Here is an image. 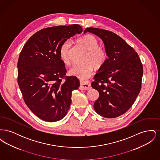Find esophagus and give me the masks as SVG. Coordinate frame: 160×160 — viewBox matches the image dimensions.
<instances>
[{
    "label": "esophagus",
    "mask_w": 160,
    "mask_h": 160,
    "mask_svg": "<svg viewBox=\"0 0 160 160\" xmlns=\"http://www.w3.org/2000/svg\"><path fill=\"white\" fill-rule=\"evenodd\" d=\"M80 90H86L88 91L91 89V84L89 82H80V86L79 88Z\"/></svg>",
    "instance_id": "1"
}]
</instances>
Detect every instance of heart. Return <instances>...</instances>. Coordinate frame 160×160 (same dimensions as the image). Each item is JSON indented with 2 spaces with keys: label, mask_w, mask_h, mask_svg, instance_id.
<instances>
[{
  "label": "heart",
  "mask_w": 160,
  "mask_h": 160,
  "mask_svg": "<svg viewBox=\"0 0 160 160\" xmlns=\"http://www.w3.org/2000/svg\"><path fill=\"white\" fill-rule=\"evenodd\" d=\"M77 42L88 51L85 58L86 63L83 65H74L69 70L68 74L84 81L92 75L93 67L99 69L103 66L106 62L107 54L104 49L99 47V42L93 35H86L78 38ZM71 47V41L67 40L63 42L60 47V58L65 65H69L70 63L69 54Z\"/></svg>",
  "instance_id": "obj_1"
}]
</instances>
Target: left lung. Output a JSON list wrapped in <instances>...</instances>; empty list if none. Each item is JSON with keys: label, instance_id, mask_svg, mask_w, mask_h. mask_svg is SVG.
I'll return each instance as SVG.
<instances>
[{"label": "left lung", "instance_id": "8db88e82", "mask_svg": "<svg viewBox=\"0 0 160 160\" xmlns=\"http://www.w3.org/2000/svg\"><path fill=\"white\" fill-rule=\"evenodd\" d=\"M86 32L102 39L108 58L91 84L99 95L94 110L104 118L118 117L132 106L140 91L142 64L134 48L113 32L95 28H86Z\"/></svg>", "mask_w": 160, "mask_h": 160}]
</instances>
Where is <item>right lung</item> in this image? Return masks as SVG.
Wrapping results in <instances>:
<instances>
[{
	"mask_svg": "<svg viewBox=\"0 0 160 160\" xmlns=\"http://www.w3.org/2000/svg\"><path fill=\"white\" fill-rule=\"evenodd\" d=\"M78 24L47 28L28 39L20 54L18 84L26 104L41 119L56 122L63 119L71 103L72 91L80 86L76 77H67L61 60V45L80 34Z\"/></svg>",
	"mask_w": 160,
	"mask_h": 160,
	"instance_id": "right-lung-1",
	"label": "right lung"
}]
</instances>
